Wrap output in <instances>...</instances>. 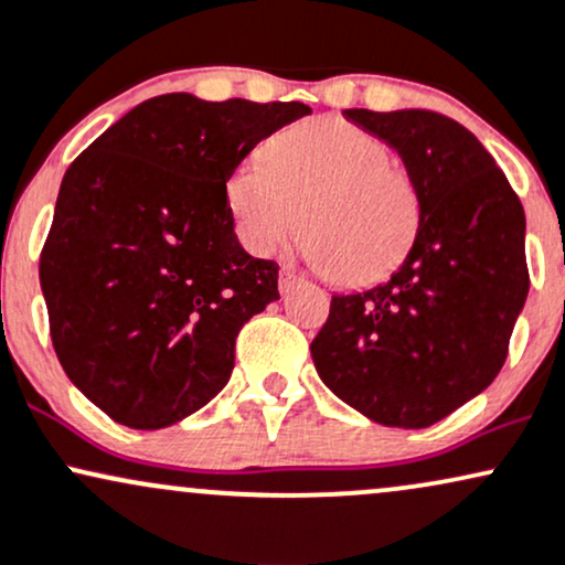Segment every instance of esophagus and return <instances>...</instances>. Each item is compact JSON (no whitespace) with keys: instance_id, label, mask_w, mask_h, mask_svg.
I'll list each match as a JSON object with an SVG mask.
<instances>
[{"instance_id":"esophagus-1","label":"esophagus","mask_w":565,"mask_h":565,"mask_svg":"<svg viewBox=\"0 0 565 565\" xmlns=\"http://www.w3.org/2000/svg\"><path fill=\"white\" fill-rule=\"evenodd\" d=\"M296 285H298V277L294 275V271H290V269H282V271H280V294H282V296H288L290 290L296 288Z\"/></svg>"}]
</instances>
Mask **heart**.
Here are the masks:
<instances>
[{"instance_id": "1", "label": "heart", "mask_w": 565, "mask_h": 565, "mask_svg": "<svg viewBox=\"0 0 565 565\" xmlns=\"http://www.w3.org/2000/svg\"><path fill=\"white\" fill-rule=\"evenodd\" d=\"M381 137L349 121L282 131L267 156L245 158L227 182L243 245L271 256L301 232L307 258L343 285L383 280L407 256L420 224L413 179L394 169Z\"/></svg>"}]
</instances>
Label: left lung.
I'll return each mask as SVG.
<instances>
[{"label":"left lung","mask_w":565,"mask_h":565,"mask_svg":"<svg viewBox=\"0 0 565 565\" xmlns=\"http://www.w3.org/2000/svg\"><path fill=\"white\" fill-rule=\"evenodd\" d=\"M399 152L420 198L402 267L333 296L311 341L338 399L391 428H428L500 373L529 294L526 216L494 158L436 110H343Z\"/></svg>","instance_id":"8db88e82"}]
</instances>
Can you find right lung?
<instances>
[{"label": "right lung", "instance_id": "right-lung-1", "mask_svg": "<svg viewBox=\"0 0 565 565\" xmlns=\"http://www.w3.org/2000/svg\"><path fill=\"white\" fill-rule=\"evenodd\" d=\"M303 103L150 97L60 184L39 280L65 375L121 426H174L227 386L235 338L277 301V264L235 235L232 171Z\"/></svg>", "mask_w": 565, "mask_h": 565}]
</instances>
